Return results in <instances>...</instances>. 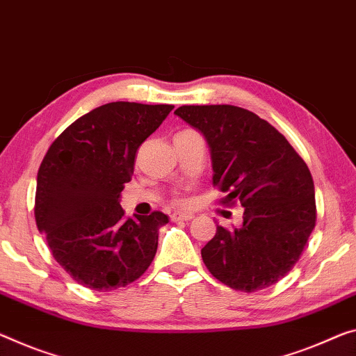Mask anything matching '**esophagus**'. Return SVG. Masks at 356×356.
Masks as SVG:
<instances>
[{
  "label": "esophagus",
  "mask_w": 356,
  "mask_h": 356,
  "mask_svg": "<svg viewBox=\"0 0 356 356\" xmlns=\"http://www.w3.org/2000/svg\"><path fill=\"white\" fill-rule=\"evenodd\" d=\"M172 221H191L194 218L193 213H173Z\"/></svg>",
  "instance_id": "34e87169"
}]
</instances>
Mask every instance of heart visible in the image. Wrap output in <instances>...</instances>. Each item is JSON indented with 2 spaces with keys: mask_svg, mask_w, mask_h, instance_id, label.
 Masks as SVG:
<instances>
[{
  "mask_svg": "<svg viewBox=\"0 0 356 356\" xmlns=\"http://www.w3.org/2000/svg\"><path fill=\"white\" fill-rule=\"evenodd\" d=\"M175 205L183 207V205H184V200H183V199H177V200H175Z\"/></svg>",
  "mask_w": 356,
  "mask_h": 356,
  "instance_id": "1",
  "label": "heart"
}]
</instances>
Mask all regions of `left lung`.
Returning a JSON list of instances; mask_svg holds the SVG:
<instances>
[{
  "mask_svg": "<svg viewBox=\"0 0 356 356\" xmlns=\"http://www.w3.org/2000/svg\"><path fill=\"white\" fill-rule=\"evenodd\" d=\"M211 149L213 186L226 207L242 205V227L218 226L202 248L215 278L254 293L280 282L299 261L316 222L307 163L275 127L232 105H184L175 111Z\"/></svg>",
  "mask_w": 356,
  "mask_h": 356,
  "instance_id": "1",
  "label": "left lung"
}]
</instances>
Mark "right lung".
Segmentation results:
<instances>
[{
  "label": "right lung",
  "instance_id": "add662e5",
  "mask_svg": "<svg viewBox=\"0 0 356 356\" xmlns=\"http://www.w3.org/2000/svg\"><path fill=\"white\" fill-rule=\"evenodd\" d=\"M173 105L113 102L68 125L36 179L35 220L54 259L86 288L111 291L143 275L157 251L162 211L125 218L119 197L135 156Z\"/></svg>",
  "mask_w": 356,
  "mask_h": 356
}]
</instances>
